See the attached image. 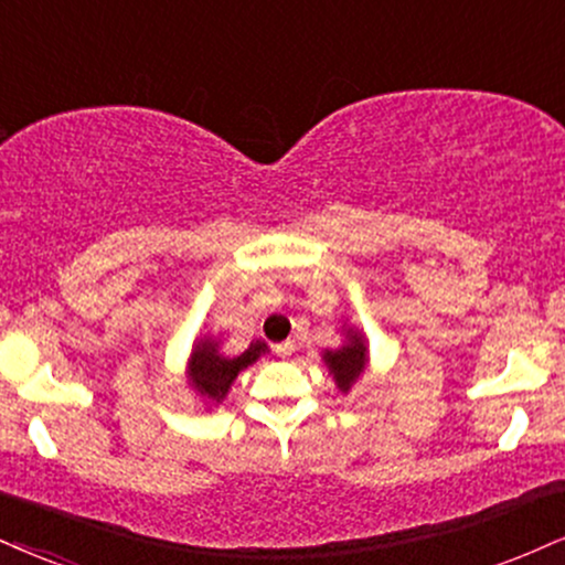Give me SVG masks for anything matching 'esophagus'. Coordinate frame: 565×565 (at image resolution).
<instances>
[{
	"label": "esophagus",
	"mask_w": 565,
	"mask_h": 565,
	"mask_svg": "<svg viewBox=\"0 0 565 565\" xmlns=\"http://www.w3.org/2000/svg\"><path fill=\"white\" fill-rule=\"evenodd\" d=\"M276 355L278 358H289L291 352H295V342H281V344H276Z\"/></svg>",
	"instance_id": "esophagus-1"
}]
</instances>
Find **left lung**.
I'll list each match as a JSON object with an SVG mask.
<instances>
[{"instance_id": "1", "label": "left lung", "mask_w": 565, "mask_h": 565, "mask_svg": "<svg viewBox=\"0 0 565 565\" xmlns=\"http://www.w3.org/2000/svg\"><path fill=\"white\" fill-rule=\"evenodd\" d=\"M344 342L339 344L337 350H323L321 358L329 369L331 379H334L337 390L342 394H350L352 386H355L360 379H363L365 369H369V342H365V334L355 326L344 323L342 326Z\"/></svg>"}]
</instances>
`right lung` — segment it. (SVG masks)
I'll return each instance as SVG.
<instances>
[{
	"mask_svg": "<svg viewBox=\"0 0 565 565\" xmlns=\"http://www.w3.org/2000/svg\"><path fill=\"white\" fill-rule=\"evenodd\" d=\"M268 344L263 339H253L249 348L239 352V355H228L223 350V339L221 337H200L194 339L192 352H189L186 360V384L192 386L196 397L202 399V405L215 407L221 405L223 399L228 397L231 384L236 382V376L244 369L257 363V358L265 355Z\"/></svg>",
	"mask_w": 565,
	"mask_h": 565,
	"instance_id": "add662e5",
	"label": "right lung"
}]
</instances>
